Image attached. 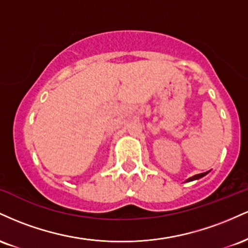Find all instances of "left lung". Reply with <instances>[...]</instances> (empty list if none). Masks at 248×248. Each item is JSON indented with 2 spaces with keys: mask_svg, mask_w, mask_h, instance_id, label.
I'll return each mask as SVG.
<instances>
[{
  "mask_svg": "<svg viewBox=\"0 0 248 248\" xmlns=\"http://www.w3.org/2000/svg\"><path fill=\"white\" fill-rule=\"evenodd\" d=\"M206 173H209V171H206V172H203V173H198V175H195V176H192V177L187 178L186 182H192V181H196V179H199V178L204 177V176H205Z\"/></svg>",
  "mask_w": 248,
  "mask_h": 248,
  "instance_id": "8db88e82",
  "label": "left lung"
}]
</instances>
